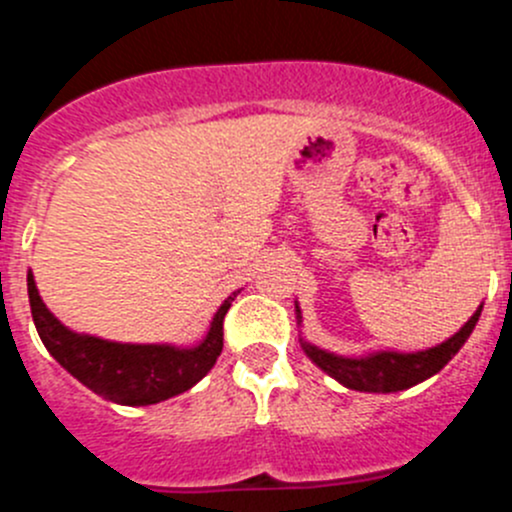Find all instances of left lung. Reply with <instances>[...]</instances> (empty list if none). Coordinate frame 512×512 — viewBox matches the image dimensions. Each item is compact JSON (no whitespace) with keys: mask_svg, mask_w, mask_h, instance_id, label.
I'll return each instance as SVG.
<instances>
[{"mask_svg":"<svg viewBox=\"0 0 512 512\" xmlns=\"http://www.w3.org/2000/svg\"><path fill=\"white\" fill-rule=\"evenodd\" d=\"M480 311H483V306H478V311L468 318V323L455 336L438 343V346L426 348V351H371L363 353V356H338V353L326 351V348H318L316 343L306 341L303 336L298 341H301L303 353L323 373L336 378L341 386L361 393H398L435 376L463 348V343L468 341L475 323H478ZM296 321L301 326V308H298V303Z\"/></svg>","mask_w":512,"mask_h":512,"instance_id":"8db88e82","label":"left lung"}]
</instances>
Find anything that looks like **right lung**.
Instances as JSON below:
<instances>
[{"label":"right lung","instance_id":"1","mask_svg":"<svg viewBox=\"0 0 512 512\" xmlns=\"http://www.w3.org/2000/svg\"><path fill=\"white\" fill-rule=\"evenodd\" d=\"M29 306L39 338L54 361L82 386L119 406H154L189 391L214 368L224 348V316L239 291L231 293L211 318L206 336L196 346L174 343H119L77 333L47 308L27 273Z\"/></svg>","mask_w":512,"mask_h":512}]
</instances>
